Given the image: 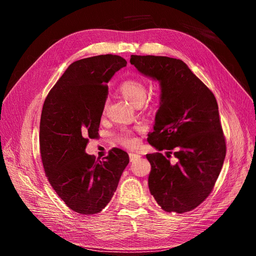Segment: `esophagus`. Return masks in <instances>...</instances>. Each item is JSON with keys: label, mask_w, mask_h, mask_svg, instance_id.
<instances>
[{"label": "esophagus", "mask_w": 256, "mask_h": 256, "mask_svg": "<svg viewBox=\"0 0 256 256\" xmlns=\"http://www.w3.org/2000/svg\"><path fill=\"white\" fill-rule=\"evenodd\" d=\"M140 158H142V155H139L137 153H130V162H135Z\"/></svg>", "instance_id": "1"}]
</instances>
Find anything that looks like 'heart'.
<instances>
[{"label": "heart", "instance_id": "obj_1", "mask_svg": "<svg viewBox=\"0 0 256 256\" xmlns=\"http://www.w3.org/2000/svg\"><path fill=\"white\" fill-rule=\"evenodd\" d=\"M119 90L126 100L135 105L142 104L146 96V86L139 78H128L123 80L119 86ZM117 139L122 146L126 148H133L137 144V140L130 130H122L117 135Z\"/></svg>", "mask_w": 256, "mask_h": 256}]
</instances>
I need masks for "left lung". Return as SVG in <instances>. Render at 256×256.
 Instances as JSON below:
<instances>
[{
	"mask_svg": "<svg viewBox=\"0 0 256 256\" xmlns=\"http://www.w3.org/2000/svg\"><path fill=\"white\" fill-rule=\"evenodd\" d=\"M130 64L160 86V108L148 142L158 152L146 154L151 164L149 189L160 208L183 214L212 192L226 158V140L216 98L180 60L132 55ZM168 157L174 153L178 162Z\"/></svg>",
	"mask_w": 256,
	"mask_h": 256,
	"instance_id": "obj_1",
	"label": "left lung"
}]
</instances>
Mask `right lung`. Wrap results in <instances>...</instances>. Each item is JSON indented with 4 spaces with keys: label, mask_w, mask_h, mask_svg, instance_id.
Masks as SVG:
<instances>
[{
    "label": "right lung",
    "mask_w": 256,
    "mask_h": 256,
    "mask_svg": "<svg viewBox=\"0 0 256 256\" xmlns=\"http://www.w3.org/2000/svg\"><path fill=\"white\" fill-rule=\"evenodd\" d=\"M118 55L72 62L48 92L40 119V153L46 178L60 199L83 215L100 212L116 192L130 162L114 148L103 162L85 152L96 138L108 94L107 83L126 67Z\"/></svg>",
    "instance_id": "add662e5"
}]
</instances>
